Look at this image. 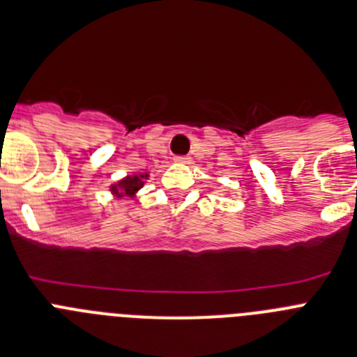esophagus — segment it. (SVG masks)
<instances>
[{"label":"esophagus","instance_id":"1","mask_svg":"<svg viewBox=\"0 0 357 357\" xmlns=\"http://www.w3.org/2000/svg\"><path fill=\"white\" fill-rule=\"evenodd\" d=\"M174 162L176 163H188L190 162V158H188V156H174Z\"/></svg>","mask_w":357,"mask_h":357}]
</instances>
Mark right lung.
<instances>
[{
    "label": "right lung",
    "mask_w": 357,
    "mask_h": 357,
    "mask_svg": "<svg viewBox=\"0 0 357 357\" xmlns=\"http://www.w3.org/2000/svg\"><path fill=\"white\" fill-rule=\"evenodd\" d=\"M149 178V174H140V172H135V174L126 176V178L119 179L117 183H112L110 192L114 197H137L139 190L144 186L146 179Z\"/></svg>",
    "instance_id": "obj_1"
}]
</instances>
